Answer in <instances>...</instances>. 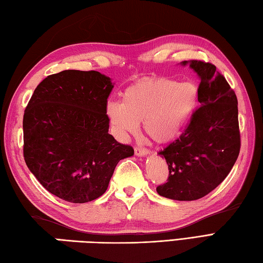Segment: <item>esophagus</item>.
Here are the masks:
<instances>
[{"mask_svg":"<svg viewBox=\"0 0 263 263\" xmlns=\"http://www.w3.org/2000/svg\"><path fill=\"white\" fill-rule=\"evenodd\" d=\"M135 153L137 156H147L148 154H149V151L146 149V148H144V147L138 146L135 148Z\"/></svg>","mask_w":263,"mask_h":263,"instance_id":"1","label":"esophagus"}]
</instances>
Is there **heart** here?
<instances>
[{
    "mask_svg": "<svg viewBox=\"0 0 263 263\" xmlns=\"http://www.w3.org/2000/svg\"><path fill=\"white\" fill-rule=\"evenodd\" d=\"M199 104V87L194 82H177L169 77H148L124 89L122 102L106 103V116L119 139L135 133L138 123L156 144L177 138L194 115Z\"/></svg>",
    "mask_w": 263,
    "mask_h": 263,
    "instance_id": "1",
    "label": "heart"
}]
</instances>
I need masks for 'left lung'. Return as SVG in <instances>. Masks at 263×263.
<instances>
[{
  "label": "left lung",
  "instance_id": "8db88e82",
  "mask_svg": "<svg viewBox=\"0 0 263 263\" xmlns=\"http://www.w3.org/2000/svg\"><path fill=\"white\" fill-rule=\"evenodd\" d=\"M200 79L202 104L186 130L159 152L169 168L165 184L157 186L162 197L192 201L207 195L226 179L240 151L237 97L216 66L201 61H184Z\"/></svg>",
  "mask_w": 263,
  "mask_h": 263
}]
</instances>
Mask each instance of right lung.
<instances>
[{
  "label": "right lung",
  "mask_w": 263,
  "mask_h": 263,
  "mask_svg": "<svg viewBox=\"0 0 263 263\" xmlns=\"http://www.w3.org/2000/svg\"><path fill=\"white\" fill-rule=\"evenodd\" d=\"M111 79L64 70L36 86L24 112V159L40 184L62 200L85 203L106 192L117 163L135 154L109 135Z\"/></svg>",
  "instance_id": "obj_1"
}]
</instances>
